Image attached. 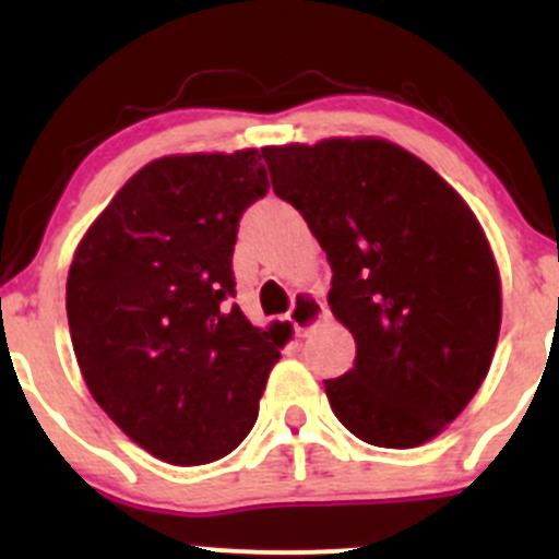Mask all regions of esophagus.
<instances>
[{
  "label": "esophagus",
  "mask_w": 559,
  "mask_h": 559,
  "mask_svg": "<svg viewBox=\"0 0 559 559\" xmlns=\"http://www.w3.org/2000/svg\"><path fill=\"white\" fill-rule=\"evenodd\" d=\"M286 319L292 321L297 335H306V332H311L313 326L324 319V302H321L319 297L308 295V292H300V295L295 297V302H292Z\"/></svg>",
  "instance_id": "34e87169"
}]
</instances>
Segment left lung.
Here are the masks:
<instances>
[{
	"instance_id": "1",
	"label": "left lung",
	"mask_w": 559,
	"mask_h": 559,
	"mask_svg": "<svg viewBox=\"0 0 559 559\" xmlns=\"http://www.w3.org/2000/svg\"><path fill=\"white\" fill-rule=\"evenodd\" d=\"M264 162L324 248L326 302L357 343L354 368L324 381L332 411L359 441L421 447L471 403L498 346L500 273L481 224L381 138L270 145Z\"/></svg>"
}]
</instances>
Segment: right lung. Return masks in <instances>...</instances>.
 <instances>
[{
	"label": "right lung",
	"mask_w": 559,
	"mask_h": 559,
	"mask_svg": "<svg viewBox=\"0 0 559 559\" xmlns=\"http://www.w3.org/2000/svg\"><path fill=\"white\" fill-rule=\"evenodd\" d=\"M264 151L162 156L118 189L67 275V319L99 408L170 465L222 460L251 432L281 326L233 302L238 222L267 194Z\"/></svg>",
	"instance_id": "right-lung-1"
}]
</instances>
